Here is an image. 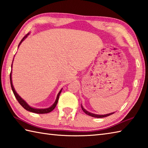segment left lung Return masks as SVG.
Segmentation results:
<instances>
[{
  "label": "left lung",
  "mask_w": 148,
  "mask_h": 148,
  "mask_svg": "<svg viewBox=\"0 0 148 148\" xmlns=\"http://www.w3.org/2000/svg\"><path fill=\"white\" fill-rule=\"evenodd\" d=\"M81 106H82V110L85 113V114L86 115H90V116L91 117H96V118H102V117H106L107 116H109V115H112L113 114H114L115 112H112V113H110V114H105V115H98V114H92V113H90L88 112L87 110H86L83 108L82 105H81Z\"/></svg>",
  "instance_id": "1"
}]
</instances>
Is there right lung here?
Listing matches in <instances>:
<instances>
[{"mask_svg": "<svg viewBox=\"0 0 148 148\" xmlns=\"http://www.w3.org/2000/svg\"><path fill=\"white\" fill-rule=\"evenodd\" d=\"M29 34V33H27L26 35L22 39L21 41H20V43L18 44V48L19 47V46L21 44V43L24 41V40L27 37V36ZM12 65L13 63L11 64V73H10V83H11V88H12V90L13 94L14 95V96H15L16 99H17V101H18V103L20 104V105H21L23 108L24 109H25L26 110H27L29 112H33V113H36V114H47V113L51 112L55 108V107H56L57 103H58V101L59 99V97H60V95L61 94V92H62V88L60 90V91L59 92V93L57 95V97H56V99L55 101V102L54 103L53 105H52L50 107H49V108H33V107H32L31 106H29L28 105V104L26 103V101H24V99H22V98L20 96V95L17 94V92L15 91V89H14L13 85V82H12V78H11V74H12Z\"/></svg>", "mask_w": 148, "mask_h": 148, "instance_id": "1", "label": "right lung"}]
</instances>
